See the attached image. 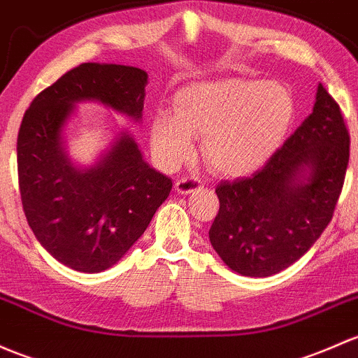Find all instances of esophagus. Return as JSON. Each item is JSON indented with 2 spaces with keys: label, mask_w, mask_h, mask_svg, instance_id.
<instances>
[{
  "label": "esophagus",
  "mask_w": 358,
  "mask_h": 358,
  "mask_svg": "<svg viewBox=\"0 0 358 358\" xmlns=\"http://www.w3.org/2000/svg\"><path fill=\"white\" fill-rule=\"evenodd\" d=\"M201 187H202V180L194 178V176H183V178L176 180L175 183V190L182 195H187L190 194V192L199 190Z\"/></svg>",
  "instance_id": "34e87169"
}]
</instances>
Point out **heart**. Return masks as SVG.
<instances>
[{
	"label": "heart",
	"mask_w": 358,
	"mask_h": 358,
	"mask_svg": "<svg viewBox=\"0 0 358 358\" xmlns=\"http://www.w3.org/2000/svg\"><path fill=\"white\" fill-rule=\"evenodd\" d=\"M295 118V99L281 84L247 78L204 82L182 89L175 115L157 113L150 145L161 166L175 169L204 135V156L223 175L257 171L280 149Z\"/></svg>",
	"instance_id": "obj_1"
}]
</instances>
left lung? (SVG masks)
Here are the masks:
<instances>
[{
	"mask_svg": "<svg viewBox=\"0 0 358 358\" xmlns=\"http://www.w3.org/2000/svg\"><path fill=\"white\" fill-rule=\"evenodd\" d=\"M350 134L336 101L319 84L314 110L252 176L216 187L210 245L242 276L287 269L315 243L343 189Z\"/></svg>",
	"mask_w": 358,
	"mask_h": 358,
	"instance_id": "1",
	"label": "left lung"
}]
</instances>
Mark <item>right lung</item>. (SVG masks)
Returning <instances> with one entry per match:
<instances>
[{"label": "right lung", "instance_id": "obj_1", "mask_svg": "<svg viewBox=\"0 0 358 358\" xmlns=\"http://www.w3.org/2000/svg\"><path fill=\"white\" fill-rule=\"evenodd\" d=\"M148 73L135 66L82 63L37 94L18 130L22 206L39 243L69 268L115 266L149 227L171 192L129 131H120L89 168L66 156L63 129L75 104L97 101L141 122Z\"/></svg>", "mask_w": 358, "mask_h": 358}]
</instances>
